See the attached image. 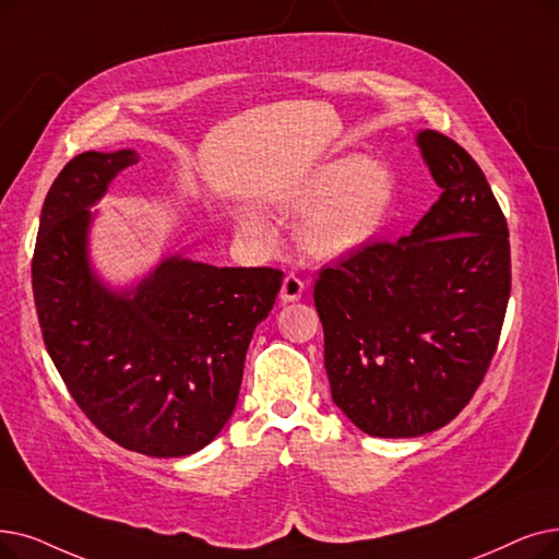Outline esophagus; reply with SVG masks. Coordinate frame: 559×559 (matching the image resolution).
<instances>
[{
	"instance_id": "34e87169",
	"label": "esophagus",
	"mask_w": 559,
	"mask_h": 559,
	"mask_svg": "<svg viewBox=\"0 0 559 559\" xmlns=\"http://www.w3.org/2000/svg\"><path fill=\"white\" fill-rule=\"evenodd\" d=\"M304 293H306V285H304V281H301L297 274H287V276L283 278V285H281V299H283L285 304L301 299V295H304Z\"/></svg>"
}]
</instances>
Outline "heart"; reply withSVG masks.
<instances>
[{"label": "heart", "mask_w": 559, "mask_h": 559, "mask_svg": "<svg viewBox=\"0 0 559 559\" xmlns=\"http://www.w3.org/2000/svg\"><path fill=\"white\" fill-rule=\"evenodd\" d=\"M395 193L393 174L381 162L340 157L312 171L285 205L308 210L299 222L301 247L320 260L347 255L374 237ZM239 226L253 237L270 233L258 214H241Z\"/></svg>", "instance_id": "obj_1"}]
</instances>
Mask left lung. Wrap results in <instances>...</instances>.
<instances>
[{"mask_svg": "<svg viewBox=\"0 0 559 559\" xmlns=\"http://www.w3.org/2000/svg\"><path fill=\"white\" fill-rule=\"evenodd\" d=\"M418 145L441 199L408 237L324 266L312 295L331 397L379 439L423 436L464 411L512 289L507 219L481 168L436 130Z\"/></svg>", "mask_w": 559, "mask_h": 559, "instance_id": "1", "label": "left lung"}]
</instances>
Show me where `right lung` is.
Listing matches in <instances>:
<instances>
[{"mask_svg":"<svg viewBox=\"0 0 559 559\" xmlns=\"http://www.w3.org/2000/svg\"><path fill=\"white\" fill-rule=\"evenodd\" d=\"M134 151L72 157L47 191L32 287L47 354L84 416L120 448L185 456L233 416L255 326L283 272L168 258L132 295L93 276L88 207Z\"/></svg>","mask_w":559,"mask_h":559,"instance_id":"obj_1","label":"right lung"}]
</instances>
